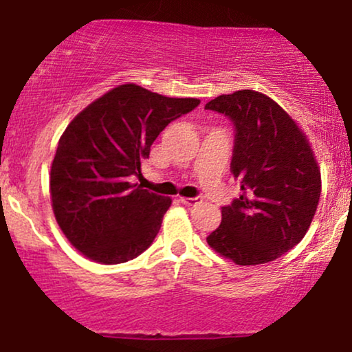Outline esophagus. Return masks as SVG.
Wrapping results in <instances>:
<instances>
[{
  "label": "esophagus",
  "mask_w": 352,
  "mask_h": 352,
  "mask_svg": "<svg viewBox=\"0 0 352 352\" xmlns=\"http://www.w3.org/2000/svg\"><path fill=\"white\" fill-rule=\"evenodd\" d=\"M180 201L185 204V206H197L203 201L201 197H195V198H180Z\"/></svg>",
  "instance_id": "esophagus-1"
}]
</instances>
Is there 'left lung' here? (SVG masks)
<instances>
[{"label": "left lung", "instance_id": "1", "mask_svg": "<svg viewBox=\"0 0 352 352\" xmlns=\"http://www.w3.org/2000/svg\"><path fill=\"white\" fill-rule=\"evenodd\" d=\"M234 124L230 172L242 195L222 206L209 247L237 265H261L304 239L317 211L322 179L297 123L260 92L237 91L204 105Z\"/></svg>", "mask_w": 352, "mask_h": 352}]
</instances>
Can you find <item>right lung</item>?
Returning a JSON list of instances; mask_svg holds the SVG:
<instances>
[{
  "mask_svg": "<svg viewBox=\"0 0 352 352\" xmlns=\"http://www.w3.org/2000/svg\"><path fill=\"white\" fill-rule=\"evenodd\" d=\"M198 105L123 84L68 124L52 162L50 195L58 226L82 255L117 265L153 243L172 199L131 177L141 175L159 133Z\"/></svg>",
  "mask_w": 352,
  "mask_h": 352,
  "instance_id": "1",
  "label": "right lung"
}]
</instances>
